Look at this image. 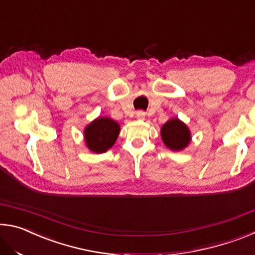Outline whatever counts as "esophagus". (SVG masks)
Here are the masks:
<instances>
[{"label": "esophagus", "instance_id": "obj_1", "mask_svg": "<svg viewBox=\"0 0 255 255\" xmlns=\"http://www.w3.org/2000/svg\"><path fill=\"white\" fill-rule=\"evenodd\" d=\"M145 116H146V114H145L144 111H141V110L136 112V118L139 119V120H144L145 119Z\"/></svg>", "mask_w": 255, "mask_h": 255}]
</instances>
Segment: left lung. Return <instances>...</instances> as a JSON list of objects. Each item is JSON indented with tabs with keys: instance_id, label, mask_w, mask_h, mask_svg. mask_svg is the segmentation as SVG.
Listing matches in <instances>:
<instances>
[{
	"instance_id": "1",
	"label": "left lung",
	"mask_w": 255,
	"mask_h": 255,
	"mask_svg": "<svg viewBox=\"0 0 255 255\" xmlns=\"http://www.w3.org/2000/svg\"><path fill=\"white\" fill-rule=\"evenodd\" d=\"M161 136L163 143L172 150H182L191 140V133L187 125L178 118H172L163 125Z\"/></svg>"
}]
</instances>
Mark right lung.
I'll return each mask as SVG.
<instances>
[{
    "label": "right lung",
    "instance_id": "obj_1",
    "mask_svg": "<svg viewBox=\"0 0 255 255\" xmlns=\"http://www.w3.org/2000/svg\"><path fill=\"white\" fill-rule=\"evenodd\" d=\"M120 126L115 120L99 117L84 129V138L88 148L93 153H105L117 140Z\"/></svg>",
    "mask_w": 255,
    "mask_h": 255
}]
</instances>
